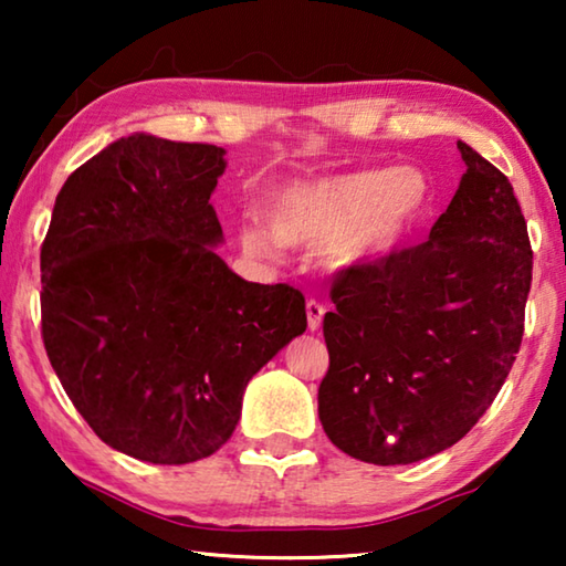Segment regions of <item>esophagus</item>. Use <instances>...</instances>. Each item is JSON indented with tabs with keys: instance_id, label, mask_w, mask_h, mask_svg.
<instances>
[{
	"instance_id": "obj_1",
	"label": "esophagus",
	"mask_w": 566,
	"mask_h": 566,
	"mask_svg": "<svg viewBox=\"0 0 566 566\" xmlns=\"http://www.w3.org/2000/svg\"><path fill=\"white\" fill-rule=\"evenodd\" d=\"M324 304L317 300H306V324H310L312 332H317L322 327V317H324Z\"/></svg>"
}]
</instances>
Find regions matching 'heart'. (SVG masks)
Segmentation results:
<instances>
[{
  "mask_svg": "<svg viewBox=\"0 0 566 566\" xmlns=\"http://www.w3.org/2000/svg\"><path fill=\"white\" fill-rule=\"evenodd\" d=\"M429 185L421 171L357 169L274 191L270 229L247 224L242 244L274 256L282 244L324 247L334 270H359L389 254L427 205Z\"/></svg>",
  "mask_w": 566,
  "mask_h": 566,
  "instance_id": "1",
  "label": "heart"
}]
</instances>
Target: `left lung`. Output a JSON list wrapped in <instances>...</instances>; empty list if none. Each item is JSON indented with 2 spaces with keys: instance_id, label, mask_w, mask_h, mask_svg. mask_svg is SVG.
Instances as JSON below:
<instances>
[{
  "instance_id": "1",
  "label": "left lung",
  "mask_w": 566,
  "mask_h": 566,
  "mask_svg": "<svg viewBox=\"0 0 566 566\" xmlns=\"http://www.w3.org/2000/svg\"><path fill=\"white\" fill-rule=\"evenodd\" d=\"M457 147L467 171L427 242L332 282L319 421L361 462L411 464L457 444L520 352L532 286L522 207L500 169Z\"/></svg>"
}]
</instances>
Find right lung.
<instances>
[{
    "mask_svg": "<svg viewBox=\"0 0 566 566\" xmlns=\"http://www.w3.org/2000/svg\"><path fill=\"white\" fill-rule=\"evenodd\" d=\"M214 145L132 134L74 169L42 244V339L104 444L189 464L232 437L256 371L306 329L304 294L244 282L209 197Z\"/></svg>",
    "mask_w": 566,
    "mask_h": 566,
    "instance_id": "add662e5",
    "label": "right lung"
}]
</instances>
